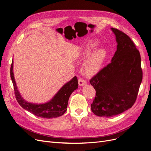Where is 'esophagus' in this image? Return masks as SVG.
<instances>
[{"instance_id":"1","label":"esophagus","mask_w":151,"mask_h":151,"mask_svg":"<svg viewBox=\"0 0 151 151\" xmlns=\"http://www.w3.org/2000/svg\"><path fill=\"white\" fill-rule=\"evenodd\" d=\"M78 84H79L80 86H83L84 85L86 84V81L84 79H83V78H80V79L78 80Z\"/></svg>"}]
</instances>
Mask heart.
I'll list each match as a JSON object with an SVG mask.
<instances>
[{"label":"heart","instance_id":"obj_1","mask_svg":"<svg viewBox=\"0 0 151 151\" xmlns=\"http://www.w3.org/2000/svg\"><path fill=\"white\" fill-rule=\"evenodd\" d=\"M97 44V42H91L86 48L83 49L82 55L86 56L89 54L96 47ZM107 56V52L105 49H98L93 51L83 65L84 74L87 76H93L97 74L101 70Z\"/></svg>","mask_w":151,"mask_h":151}]
</instances>
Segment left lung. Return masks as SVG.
Listing matches in <instances>:
<instances>
[{
    "label": "left lung",
    "instance_id": "obj_1",
    "mask_svg": "<svg viewBox=\"0 0 151 151\" xmlns=\"http://www.w3.org/2000/svg\"><path fill=\"white\" fill-rule=\"evenodd\" d=\"M117 42L111 63L91 78L96 90L91 110L96 115L112 117L134 104L142 80L141 55L130 37L111 28Z\"/></svg>",
    "mask_w": 151,
    "mask_h": 151
}]
</instances>
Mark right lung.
<instances>
[{"mask_svg":"<svg viewBox=\"0 0 151 151\" xmlns=\"http://www.w3.org/2000/svg\"><path fill=\"white\" fill-rule=\"evenodd\" d=\"M13 68L14 60H12L11 65L10 76L14 84L15 97L22 107L37 116L45 119L58 117L65 114L67 110L70 95L78 89V83L76 76H74L70 81L65 83L49 101L44 104H35L24 100L19 93L15 80Z\"/></svg>","mask_w":151,"mask_h":151,"instance_id":"obj_1","label":"right lung"}]
</instances>
